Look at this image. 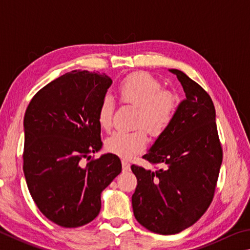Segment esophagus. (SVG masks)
Instances as JSON below:
<instances>
[{
	"label": "esophagus",
	"instance_id": "34e87169",
	"mask_svg": "<svg viewBox=\"0 0 250 250\" xmlns=\"http://www.w3.org/2000/svg\"><path fill=\"white\" fill-rule=\"evenodd\" d=\"M122 170H124V171L130 170V164L126 160H122Z\"/></svg>",
	"mask_w": 250,
	"mask_h": 250
}]
</instances>
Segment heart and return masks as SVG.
<instances>
[{"mask_svg":"<svg viewBox=\"0 0 250 250\" xmlns=\"http://www.w3.org/2000/svg\"><path fill=\"white\" fill-rule=\"evenodd\" d=\"M120 101L138 107L135 125L143 126L131 132L116 131L105 141L107 151L121 157L129 158L144 149L147 144V134L160 137L169 128L177 109L176 98L169 92L163 90L162 84L146 72L132 73L120 82L118 86ZM116 104L109 95L104 96L98 108L97 120L104 130L112 125Z\"/></svg>","mask_w":250,"mask_h":250,"instance_id":"1","label":"heart"}]
</instances>
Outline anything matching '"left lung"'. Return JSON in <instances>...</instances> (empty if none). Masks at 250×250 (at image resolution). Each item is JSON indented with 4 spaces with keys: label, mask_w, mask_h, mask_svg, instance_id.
Here are the masks:
<instances>
[{
    "label": "left lung",
    "mask_w": 250,
    "mask_h": 250,
    "mask_svg": "<svg viewBox=\"0 0 250 250\" xmlns=\"http://www.w3.org/2000/svg\"><path fill=\"white\" fill-rule=\"evenodd\" d=\"M169 72L180 82L186 99L169 128L143 155L163 167L152 171L131 166L138 179L132 196L135 219L162 235L179 233L204 214L214 197L223 160L210 95L183 71Z\"/></svg>",
    "instance_id": "obj_1"
}]
</instances>
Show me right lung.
I'll return each mask as SVG.
<instances>
[{"mask_svg":"<svg viewBox=\"0 0 250 250\" xmlns=\"http://www.w3.org/2000/svg\"><path fill=\"white\" fill-rule=\"evenodd\" d=\"M111 83L105 73L67 72L38 90L26 109L27 187L40 212L62 228L92 222L102 191L121 172L115 154L90 158L103 145L97 112Z\"/></svg>","mask_w":250,"mask_h":250,"instance_id":"obj_1","label":"right lung"}]
</instances>
